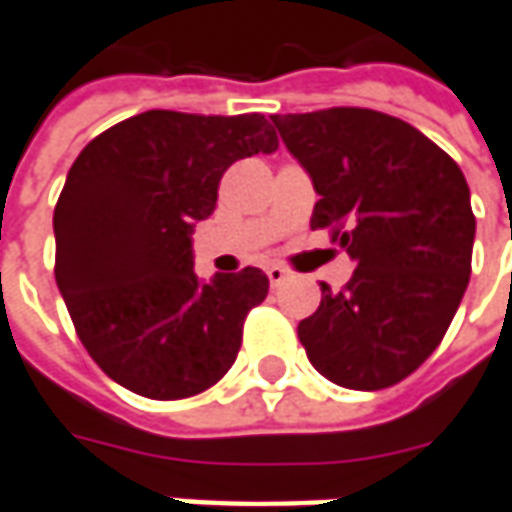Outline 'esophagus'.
<instances>
[{
  "label": "esophagus",
  "mask_w": 512,
  "mask_h": 512,
  "mask_svg": "<svg viewBox=\"0 0 512 512\" xmlns=\"http://www.w3.org/2000/svg\"><path fill=\"white\" fill-rule=\"evenodd\" d=\"M266 274H269V283H272V286H280V283H286V280H289V272H286L283 266H277V263L269 266Z\"/></svg>",
  "instance_id": "34e87169"
}]
</instances>
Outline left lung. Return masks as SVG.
Returning a JSON list of instances; mask_svg holds the SVG:
<instances>
[{"instance_id": "1", "label": "left lung", "mask_w": 512, "mask_h": 512, "mask_svg": "<svg viewBox=\"0 0 512 512\" xmlns=\"http://www.w3.org/2000/svg\"><path fill=\"white\" fill-rule=\"evenodd\" d=\"M309 172L311 229H331L357 269L297 334L334 385L379 391L436 351L470 280L476 218L462 169L394 115L331 107L272 115Z\"/></svg>"}]
</instances>
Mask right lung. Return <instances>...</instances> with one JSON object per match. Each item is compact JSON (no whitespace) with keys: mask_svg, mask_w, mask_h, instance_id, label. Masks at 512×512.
Listing matches in <instances>:
<instances>
[{"mask_svg":"<svg viewBox=\"0 0 512 512\" xmlns=\"http://www.w3.org/2000/svg\"><path fill=\"white\" fill-rule=\"evenodd\" d=\"M274 150L260 113L147 110L73 161L53 212L56 283L84 348L127 391L195 397L238 360L269 277L246 266L198 280L192 232L215 212L223 172Z\"/></svg>","mask_w":512,"mask_h":512,"instance_id":"1","label":"right lung"}]
</instances>
